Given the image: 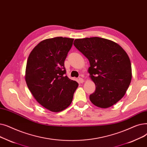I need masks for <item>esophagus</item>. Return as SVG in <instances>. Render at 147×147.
Wrapping results in <instances>:
<instances>
[{"label": "esophagus", "instance_id": "esophagus-1", "mask_svg": "<svg viewBox=\"0 0 147 147\" xmlns=\"http://www.w3.org/2000/svg\"><path fill=\"white\" fill-rule=\"evenodd\" d=\"M84 80L82 78H78V82L79 83H83L84 82Z\"/></svg>", "mask_w": 147, "mask_h": 147}]
</instances>
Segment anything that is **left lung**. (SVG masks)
<instances>
[{
  "instance_id": "1",
  "label": "left lung",
  "mask_w": 147,
  "mask_h": 147,
  "mask_svg": "<svg viewBox=\"0 0 147 147\" xmlns=\"http://www.w3.org/2000/svg\"><path fill=\"white\" fill-rule=\"evenodd\" d=\"M74 46L88 59V72L96 86L90 100L95 106L107 108L119 101L131 80L130 59L114 41L99 37L75 39Z\"/></svg>"
}]
</instances>
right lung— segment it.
<instances>
[{
    "label": "right lung",
    "mask_w": 147,
    "mask_h": 147,
    "mask_svg": "<svg viewBox=\"0 0 147 147\" xmlns=\"http://www.w3.org/2000/svg\"><path fill=\"white\" fill-rule=\"evenodd\" d=\"M74 39H47L34 47L28 57L25 80L34 98L45 108L58 113L72 103L78 86L66 74L64 62Z\"/></svg>",
    "instance_id": "add662e5"
}]
</instances>
